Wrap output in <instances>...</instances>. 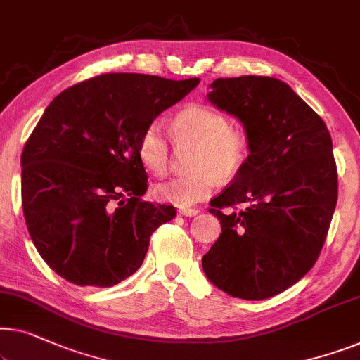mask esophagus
Instances as JSON below:
<instances>
[{
	"label": "esophagus",
	"instance_id": "esophagus-1",
	"mask_svg": "<svg viewBox=\"0 0 360 360\" xmlns=\"http://www.w3.org/2000/svg\"><path fill=\"white\" fill-rule=\"evenodd\" d=\"M198 212H200V211H198L196 207H180V210H179V214L185 216V217H193V216H196Z\"/></svg>",
	"mask_w": 360,
	"mask_h": 360
}]
</instances>
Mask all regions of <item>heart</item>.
Here are the masks:
<instances>
[{
    "label": "heart",
    "mask_w": 360,
    "mask_h": 360,
    "mask_svg": "<svg viewBox=\"0 0 360 360\" xmlns=\"http://www.w3.org/2000/svg\"><path fill=\"white\" fill-rule=\"evenodd\" d=\"M172 138L176 146H195L190 169L193 172L155 186L160 201L188 207L205 200L214 190L217 176L229 180L247 162L250 141L247 133L232 128L231 120L214 108L195 103L172 118ZM138 155L150 174L164 176L169 170L170 150L164 129L158 122L143 129Z\"/></svg>",
    "instance_id": "1"
}]
</instances>
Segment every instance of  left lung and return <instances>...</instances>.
Segmentation results:
<instances>
[{"label": "left lung", "mask_w": 360, "mask_h": 360, "mask_svg": "<svg viewBox=\"0 0 360 360\" xmlns=\"http://www.w3.org/2000/svg\"><path fill=\"white\" fill-rule=\"evenodd\" d=\"M211 87L210 102L243 123L250 154L210 202L222 233L202 257V269L229 295L263 300L295 284L319 259L338 201L331 136L274 77H221ZM242 202L248 207L236 212Z\"/></svg>", "instance_id": "1"}]
</instances>
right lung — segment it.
<instances>
[{"label": "right lung", "instance_id": "obj_1", "mask_svg": "<svg viewBox=\"0 0 360 360\" xmlns=\"http://www.w3.org/2000/svg\"><path fill=\"white\" fill-rule=\"evenodd\" d=\"M200 84L108 72L68 87L39 120L20 155L22 210L44 262L76 285L112 288L143 264L174 206L141 200L143 129Z\"/></svg>", "mask_w": 360, "mask_h": 360}]
</instances>
